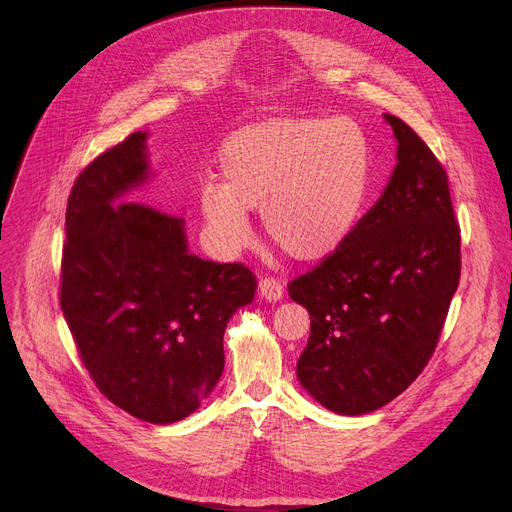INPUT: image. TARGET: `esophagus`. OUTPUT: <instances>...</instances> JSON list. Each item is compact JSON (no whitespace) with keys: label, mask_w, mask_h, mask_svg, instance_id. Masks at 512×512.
<instances>
[{"label":"esophagus","mask_w":512,"mask_h":512,"mask_svg":"<svg viewBox=\"0 0 512 512\" xmlns=\"http://www.w3.org/2000/svg\"><path fill=\"white\" fill-rule=\"evenodd\" d=\"M259 294H261V299L267 303H278L284 297V286L274 278H261Z\"/></svg>","instance_id":"1"}]
</instances>
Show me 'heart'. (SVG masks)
I'll return each mask as SVG.
<instances>
[{
  "instance_id": "1",
  "label": "heart",
  "mask_w": 512,
  "mask_h": 512,
  "mask_svg": "<svg viewBox=\"0 0 512 512\" xmlns=\"http://www.w3.org/2000/svg\"><path fill=\"white\" fill-rule=\"evenodd\" d=\"M226 184L201 186L211 240L226 253L249 245V209L299 261L334 253L357 226L367 197L371 147L348 118L272 120L240 130L222 149Z\"/></svg>"
}]
</instances>
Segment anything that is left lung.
Listing matches in <instances>:
<instances>
[{"instance_id": "8db88e82", "label": "left lung", "mask_w": 512, "mask_h": 512, "mask_svg": "<svg viewBox=\"0 0 512 512\" xmlns=\"http://www.w3.org/2000/svg\"><path fill=\"white\" fill-rule=\"evenodd\" d=\"M396 166L342 245L288 294L311 317L297 378L321 407L367 415L405 392L432 357L461 278L448 176L396 116Z\"/></svg>"}]
</instances>
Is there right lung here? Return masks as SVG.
I'll use <instances>...</instances> for the list:
<instances>
[{"mask_svg":"<svg viewBox=\"0 0 512 512\" xmlns=\"http://www.w3.org/2000/svg\"><path fill=\"white\" fill-rule=\"evenodd\" d=\"M147 139L132 132L76 178L60 303L97 388L132 417L168 425L222 378L226 326L257 282L245 265L188 251L182 218L126 199L153 176Z\"/></svg>","mask_w":512,"mask_h":512,"instance_id":"right-lung-1","label":"right lung"}]
</instances>
